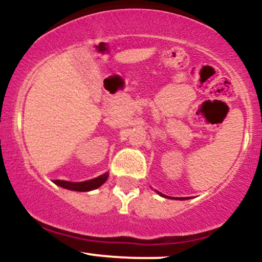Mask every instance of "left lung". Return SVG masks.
I'll use <instances>...</instances> for the list:
<instances>
[{
	"mask_svg": "<svg viewBox=\"0 0 262 262\" xmlns=\"http://www.w3.org/2000/svg\"><path fill=\"white\" fill-rule=\"evenodd\" d=\"M158 193H159V194H160V196H164V194H162V193H160V192H158ZM164 197H166V196H164ZM179 200H186V198H179Z\"/></svg>",
	"mask_w": 262,
	"mask_h": 262,
	"instance_id": "left-lung-1",
	"label": "left lung"
}]
</instances>
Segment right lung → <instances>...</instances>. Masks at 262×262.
<instances>
[{"label":"right lung","mask_w":262,"mask_h":262,"mask_svg":"<svg viewBox=\"0 0 262 262\" xmlns=\"http://www.w3.org/2000/svg\"><path fill=\"white\" fill-rule=\"evenodd\" d=\"M108 179V173H103V175L96 177V179L89 180V181L83 182H69V181H61V180H55L54 183L60 186V187H64L66 189H73V191H80V192H86L91 191L100 187L101 185H103Z\"/></svg>","instance_id":"add662e5"}]
</instances>
